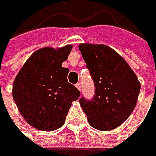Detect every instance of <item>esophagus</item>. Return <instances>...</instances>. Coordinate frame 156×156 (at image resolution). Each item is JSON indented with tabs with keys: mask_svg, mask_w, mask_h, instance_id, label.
Returning <instances> with one entry per match:
<instances>
[{
	"mask_svg": "<svg viewBox=\"0 0 156 156\" xmlns=\"http://www.w3.org/2000/svg\"><path fill=\"white\" fill-rule=\"evenodd\" d=\"M76 87L78 88V90H81V84H80L79 82H78V83H77V84H76Z\"/></svg>",
	"mask_w": 156,
	"mask_h": 156,
	"instance_id": "34e87169",
	"label": "esophagus"
}]
</instances>
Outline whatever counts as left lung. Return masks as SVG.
<instances>
[{
    "instance_id": "8db88e82",
    "label": "left lung",
    "mask_w": 156,
    "mask_h": 156,
    "mask_svg": "<svg viewBox=\"0 0 156 156\" xmlns=\"http://www.w3.org/2000/svg\"><path fill=\"white\" fill-rule=\"evenodd\" d=\"M79 50L94 81L95 95L79 99L89 125L100 131L116 128L136 108L140 82L126 61L106 45L79 44Z\"/></svg>"
}]
</instances>
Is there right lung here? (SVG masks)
I'll list each match as a JSON object with an SVG mask.
<instances>
[{
	"label": "right lung",
	"mask_w": 156,
	"mask_h": 156,
	"mask_svg": "<svg viewBox=\"0 0 156 156\" xmlns=\"http://www.w3.org/2000/svg\"><path fill=\"white\" fill-rule=\"evenodd\" d=\"M72 46L42 48L22 66L12 86V97L20 115L36 129L54 131L63 126L72 101L80 92L69 83V69L62 67Z\"/></svg>",
	"instance_id": "1"
}]
</instances>
